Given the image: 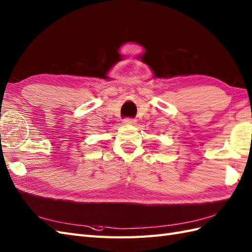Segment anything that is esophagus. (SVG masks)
I'll return each mask as SVG.
<instances>
[{"label":"esophagus","instance_id":"1","mask_svg":"<svg viewBox=\"0 0 252 252\" xmlns=\"http://www.w3.org/2000/svg\"><path fill=\"white\" fill-rule=\"evenodd\" d=\"M122 124L126 125V126H134L136 124V120L135 119H131V118H126L122 120Z\"/></svg>","mask_w":252,"mask_h":252}]
</instances>
